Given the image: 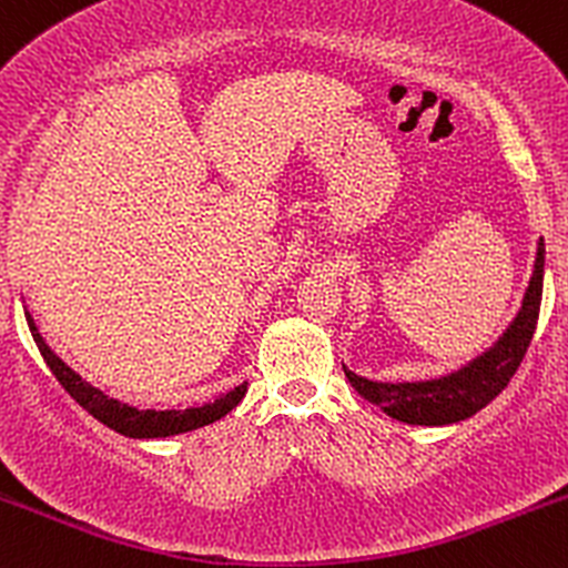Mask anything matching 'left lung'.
<instances>
[{
	"label": "left lung",
	"mask_w": 568,
	"mask_h": 568,
	"mask_svg": "<svg viewBox=\"0 0 568 568\" xmlns=\"http://www.w3.org/2000/svg\"><path fill=\"white\" fill-rule=\"evenodd\" d=\"M542 280H545V240L539 237L537 258L529 288L524 293L518 312L497 342L486 347L480 355L462 363L459 368L446 371L440 376L416 382H379L355 374L344 366L347 382L357 389V395L379 406L384 414L406 425L443 427L454 422L470 419L480 408L497 397L529 349L534 328H537L539 304H542Z\"/></svg>",
	"instance_id": "1"
}]
</instances>
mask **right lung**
<instances>
[{
	"mask_svg": "<svg viewBox=\"0 0 568 568\" xmlns=\"http://www.w3.org/2000/svg\"><path fill=\"white\" fill-rule=\"evenodd\" d=\"M26 323H29L31 336H34L39 352H42L44 363L48 368L53 371L55 379L61 382V387L74 397L80 406L88 410L90 416H95L101 425L112 427L114 433L125 435V438H171V435H181V433H192V429L213 425L219 422L221 416L230 414L232 408H237V403L243 400L247 393V382L237 384V387L230 389L226 395L216 397L211 403H202V406H192V408H165V410H154V408H135L128 406V403L116 400V397H109L103 389L93 387L90 382H84L74 368L67 366L61 357L55 355L53 349L48 347L42 334H39L34 317L26 312Z\"/></svg>",
	"mask_w": 568,
	"mask_h": 568,
	"instance_id": "add662e5",
	"label": "right lung"
}]
</instances>
